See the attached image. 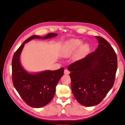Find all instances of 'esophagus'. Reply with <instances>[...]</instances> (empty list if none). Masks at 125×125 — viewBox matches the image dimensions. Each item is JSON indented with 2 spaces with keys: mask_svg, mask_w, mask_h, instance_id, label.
<instances>
[{
  "mask_svg": "<svg viewBox=\"0 0 125 125\" xmlns=\"http://www.w3.org/2000/svg\"><path fill=\"white\" fill-rule=\"evenodd\" d=\"M69 71L68 70V69H64V74H65V75H67V74H69Z\"/></svg>",
  "mask_w": 125,
  "mask_h": 125,
  "instance_id": "obj_1",
  "label": "esophagus"
}]
</instances>
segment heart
<instances>
[{
	"label": "heart",
	"mask_w": 125,
	"mask_h": 125,
	"mask_svg": "<svg viewBox=\"0 0 125 125\" xmlns=\"http://www.w3.org/2000/svg\"><path fill=\"white\" fill-rule=\"evenodd\" d=\"M82 43L83 42H82L81 40L79 39H72L69 41L65 46L64 52H63L64 56H70L82 44ZM88 49V46L87 45H86V44L82 45L79 48V50H78L77 53L76 54V57H81L85 53Z\"/></svg>",
	"instance_id": "obj_1"
}]
</instances>
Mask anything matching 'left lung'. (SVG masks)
Here are the masks:
<instances>
[{
	"label": "left lung",
	"mask_w": 125,
	"mask_h": 125,
	"mask_svg": "<svg viewBox=\"0 0 125 125\" xmlns=\"http://www.w3.org/2000/svg\"><path fill=\"white\" fill-rule=\"evenodd\" d=\"M95 52L68 67L71 72V88L78 103L85 106L99 104L113 88L117 68V56L104 38L95 36Z\"/></svg>",
	"instance_id": "1"
}]
</instances>
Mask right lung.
<instances>
[{
	"instance_id": "right-lung-1",
	"label": "right lung",
	"mask_w": 125,
	"mask_h": 125,
	"mask_svg": "<svg viewBox=\"0 0 125 125\" xmlns=\"http://www.w3.org/2000/svg\"><path fill=\"white\" fill-rule=\"evenodd\" d=\"M57 34L50 33L44 37L33 35L23 42L15 52L12 59V80L13 85L21 98L30 106L39 108L49 103L54 95L56 87L63 75L64 68L56 71H45L29 73L23 68L20 56L25 44L35 39H48Z\"/></svg>"
}]
</instances>
